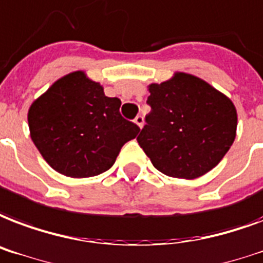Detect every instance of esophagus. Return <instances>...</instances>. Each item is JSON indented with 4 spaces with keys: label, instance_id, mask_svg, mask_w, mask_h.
<instances>
[{
    "label": "esophagus",
    "instance_id": "esophagus-1",
    "mask_svg": "<svg viewBox=\"0 0 263 263\" xmlns=\"http://www.w3.org/2000/svg\"><path fill=\"white\" fill-rule=\"evenodd\" d=\"M134 123H135L139 128H142V127H143V124H145V120H143V117H142V116L139 114V116H136V117H135Z\"/></svg>",
    "mask_w": 263,
    "mask_h": 263
}]
</instances>
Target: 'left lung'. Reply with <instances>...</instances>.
Masks as SVG:
<instances>
[{"label": "left lung", "instance_id": "obj_1", "mask_svg": "<svg viewBox=\"0 0 263 263\" xmlns=\"http://www.w3.org/2000/svg\"><path fill=\"white\" fill-rule=\"evenodd\" d=\"M147 88L152 110L136 140L154 168L196 179L216 167L236 138L233 102L201 78L179 71Z\"/></svg>", "mask_w": 263, "mask_h": 263}]
</instances>
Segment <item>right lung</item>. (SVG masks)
Instances as JSON below:
<instances>
[{"mask_svg": "<svg viewBox=\"0 0 263 263\" xmlns=\"http://www.w3.org/2000/svg\"><path fill=\"white\" fill-rule=\"evenodd\" d=\"M121 100L73 71L48 88L29 109L30 136L44 160L70 178L107 171L120 150L140 131L120 114Z\"/></svg>", "mask_w": 263, "mask_h": 263, "instance_id": "obj_1", "label": "right lung"}]
</instances>
